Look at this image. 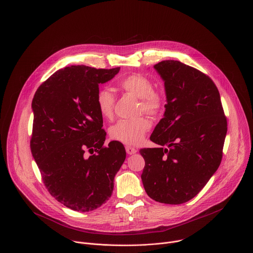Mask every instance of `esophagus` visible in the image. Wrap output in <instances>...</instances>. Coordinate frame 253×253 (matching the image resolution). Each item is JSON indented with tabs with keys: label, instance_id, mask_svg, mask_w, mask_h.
<instances>
[{
	"label": "esophagus",
	"instance_id": "obj_1",
	"mask_svg": "<svg viewBox=\"0 0 253 253\" xmlns=\"http://www.w3.org/2000/svg\"><path fill=\"white\" fill-rule=\"evenodd\" d=\"M126 153H127V154L131 155V154H134L137 150H136L135 148L131 147V146H126Z\"/></svg>",
	"mask_w": 253,
	"mask_h": 253
}]
</instances>
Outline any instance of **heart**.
<instances>
[{"mask_svg": "<svg viewBox=\"0 0 253 253\" xmlns=\"http://www.w3.org/2000/svg\"><path fill=\"white\" fill-rule=\"evenodd\" d=\"M121 87L129 94L140 99V111L147 115L155 116L160 113L163 100L154 91L151 81L140 74H133L120 83ZM115 98L108 89H103L97 96V107L101 116L111 119L114 114ZM151 123L144 118L136 120H122L110 127V135L113 139L127 145H137L144 139L146 132L150 129Z\"/></svg>", "mask_w": 253, "mask_h": 253, "instance_id": "obj_1", "label": "heart"}]
</instances>
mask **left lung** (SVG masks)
I'll list each match as a JSON object with an SVG mask.
<instances>
[{"label": "left lung", "mask_w": 253, "mask_h": 253, "mask_svg": "<svg viewBox=\"0 0 253 253\" xmlns=\"http://www.w3.org/2000/svg\"><path fill=\"white\" fill-rule=\"evenodd\" d=\"M153 67L164 82L167 104L150 135L161 147L139 150L145 161L141 180L154 201L179 205L193 199L218 168L227 124L209 76L175 60Z\"/></svg>", "instance_id": "left-lung-1"}]
</instances>
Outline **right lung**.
I'll list each match as a JSON object with an SVG mask.
<instances>
[{
	"label": "right lung",
	"mask_w": 253,
	"mask_h": 253,
	"mask_svg": "<svg viewBox=\"0 0 253 253\" xmlns=\"http://www.w3.org/2000/svg\"><path fill=\"white\" fill-rule=\"evenodd\" d=\"M120 69L65 67L43 82L33 99L32 154L50 195L73 211H90L105 204L126 159L120 141L104 146L107 133L97 107L99 85Z\"/></svg>",
	"instance_id": "1"
}]
</instances>
